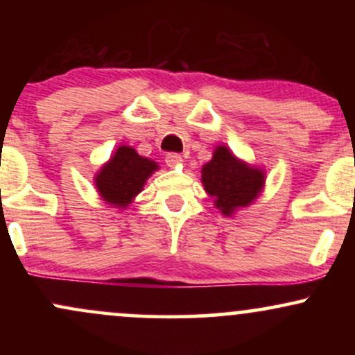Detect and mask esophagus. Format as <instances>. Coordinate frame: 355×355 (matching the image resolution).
Listing matches in <instances>:
<instances>
[{
  "instance_id": "esophagus-1",
  "label": "esophagus",
  "mask_w": 355,
  "mask_h": 355,
  "mask_svg": "<svg viewBox=\"0 0 355 355\" xmlns=\"http://www.w3.org/2000/svg\"><path fill=\"white\" fill-rule=\"evenodd\" d=\"M165 162H166V165H168V166L180 165L182 164V155H178V153H166Z\"/></svg>"
}]
</instances>
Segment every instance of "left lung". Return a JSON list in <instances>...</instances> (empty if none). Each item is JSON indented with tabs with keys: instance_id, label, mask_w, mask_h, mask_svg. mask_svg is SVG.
<instances>
[{
	"instance_id": "left-lung-1",
	"label": "left lung",
	"mask_w": 355,
	"mask_h": 355,
	"mask_svg": "<svg viewBox=\"0 0 355 355\" xmlns=\"http://www.w3.org/2000/svg\"><path fill=\"white\" fill-rule=\"evenodd\" d=\"M202 182L215 205L225 215L245 207L263 187L262 170L237 160L225 146H218L214 158L202 168Z\"/></svg>"
}]
</instances>
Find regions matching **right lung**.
<instances>
[{
    "label": "right lung",
    "instance_id": "1",
    "mask_svg": "<svg viewBox=\"0 0 355 355\" xmlns=\"http://www.w3.org/2000/svg\"><path fill=\"white\" fill-rule=\"evenodd\" d=\"M158 165L140 157L132 146H120L115 157L96 175V189L105 202L125 207L144 189L146 178Z\"/></svg>",
    "mask_w": 355,
    "mask_h": 355
}]
</instances>
